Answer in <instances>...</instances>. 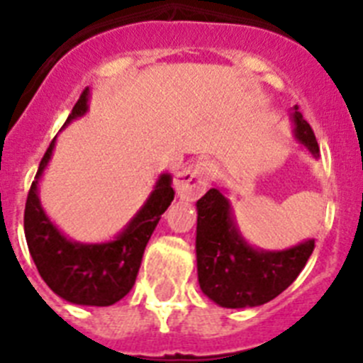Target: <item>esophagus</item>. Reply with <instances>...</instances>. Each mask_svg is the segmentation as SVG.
Segmentation results:
<instances>
[{"label": "esophagus", "instance_id": "esophagus-1", "mask_svg": "<svg viewBox=\"0 0 363 363\" xmlns=\"http://www.w3.org/2000/svg\"><path fill=\"white\" fill-rule=\"evenodd\" d=\"M211 169L205 162H194L179 172L174 179L176 192L182 200H196L209 187Z\"/></svg>", "mask_w": 363, "mask_h": 363}]
</instances>
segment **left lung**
<instances>
[{
    "mask_svg": "<svg viewBox=\"0 0 363 363\" xmlns=\"http://www.w3.org/2000/svg\"><path fill=\"white\" fill-rule=\"evenodd\" d=\"M294 136L314 158L320 147L298 107L293 112ZM198 281L203 294L229 309L264 306L284 293L306 267L314 240L285 251H262L243 240L230 203L221 191L209 189L196 201Z\"/></svg>",
    "mask_w": 363,
    "mask_h": 363,
    "instance_id": "1",
    "label": "left lung"
}]
</instances>
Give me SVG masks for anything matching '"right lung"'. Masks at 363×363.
<instances>
[{
	"label": "right lung",
	"mask_w": 363,
	"mask_h": 363,
	"mask_svg": "<svg viewBox=\"0 0 363 363\" xmlns=\"http://www.w3.org/2000/svg\"><path fill=\"white\" fill-rule=\"evenodd\" d=\"M86 99L89 89L79 96L63 127L85 114ZM54 142L56 138L41 158L25 203L23 225L28 251L45 284L57 296L78 306H112L133 289L147 243L162 214L174 200L172 178L171 174L160 176L149 200L116 240L107 243L72 242L47 218L38 198V182L52 156Z\"/></svg>",
	"instance_id": "add662e5"
}]
</instances>
